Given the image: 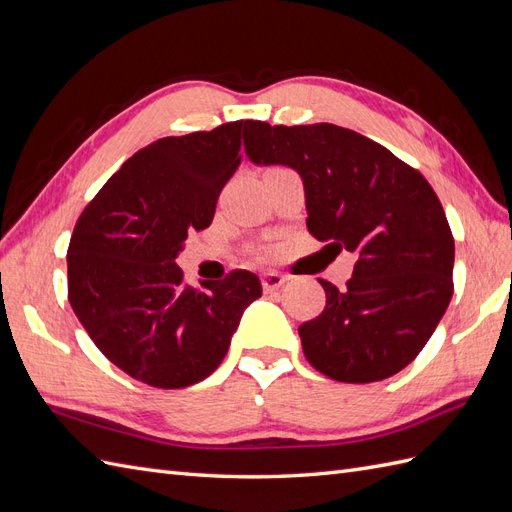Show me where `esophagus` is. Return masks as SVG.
<instances>
[{
	"label": "esophagus",
	"instance_id": "1",
	"mask_svg": "<svg viewBox=\"0 0 512 512\" xmlns=\"http://www.w3.org/2000/svg\"><path fill=\"white\" fill-rule=\"evenodd\" d=\"M285 283H287V277H283V274H279V272H266L264 277H261V285H264L266 292L279 290V287Z\"/></svg>",
	"mask_w": 512,
	"mask_h": 512
}]
</instances>
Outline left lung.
Segmentation results:
<instances>
[{"label": "left lung", "mask_w": 512, "mask_h": 512, "mask_svg": "<svg viewBox=\"0 0 512 512\" xmlns=\"http://www.w3.org/2000/svg\"><path fill=\"white\" fill-rule=\"evenodd\" d=\"M248 160L303 179L307 229L355 255L344 290L298 326L307 361L339 383L383 381L435 333L454 292V238L435 190L383 144L331 123H248Z\"/></svg>", "instance_id": "1"}]
</instances>
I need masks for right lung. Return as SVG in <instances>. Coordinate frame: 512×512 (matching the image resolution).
<instances>
[{
  "instance_id": "add662e5",
  "label": "right lung",
  "mask_w": 512,
  "mask_h": 512,
  "mask_svg": "<svg viewBox=\"0 0 512 512\" xmlns=\"http://www.w3.org/2000/svg\"><path fill=\"white\" fill-rule=\"evenodd\" d=\"M248 123L151 142L106 181L73 229L69 303L95 346L136 381L160 389L203 381L261 296L248 270L194 290L175 264L188 233L212 225Z\"/></svg>"
}]
</instances>
